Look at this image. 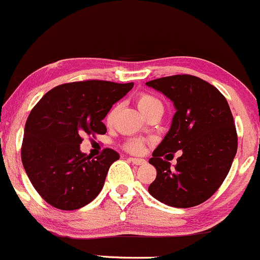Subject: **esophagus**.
I'll return each mask as SVG.
<instances>
[{"instance_id":"esophagus-1","label":"esophagus","mask_w":260,"mask_h":260,"mask_svg":"<svg viewBox=\"0 0 260 260\" xmlns=\"http://www.w3.org/2000/svg\"><path fill=\"white\" fill-rule=\"evenodd\" d=\"M131 163L136 164V166H141V164H145L146 160L145 159H141V158H129Z\"/></svg>"}]
</instances>
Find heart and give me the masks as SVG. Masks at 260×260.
<instances>
[{
  "label": "heart",
  "instance_id": "obj_1",
  "mask_svg": "<svg viewBox=\"0 0 260 260\" xmlns=\"http://www.w3.org/2000/svg\"><path fill=\"white\" fill-rule=\"evenodd\" d=\"M136 105H138L139 110L143 112L145 116H148L150 112H153L156 109H163V105L161 102L156 99L155 96L150 93H145V92H141L136 96ZM117 112V106H114L106 115V122L109 125H111L115 121V117H116ZM125 148L131 153H140L144 149V141L141 139H130L125 144Z\"/></svg>",
  "mask_w": 260,
  "mask_h": 260
}]
</instances>
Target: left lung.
Returning <instances> with one entry per match:
<instances>
[{"label":"left lung","instance_id":"left-lung-1","mask_svg":"<svg viewBox=\"0 0 260 260\" xmlns=\"http://www.w3.org/2000/svg\"><path fill=\"white\" fill-rule=\"evenodd\" d=\"M146 86L161 92L176 107L171 129L149 159L156 169L149 193L172 207L197 206L222 184L238 150L228 101L216 87L189 74L153 79ZM178 150L181 156L171 167L162 156Z\"/></svg>","mask_w":260,"mask_h":260}]
</instances>
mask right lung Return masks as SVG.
Segmentation results:
<instances>
[{
    "instance_id": "1",
    "label": "right lung",
    "mask_w": 260,
    "mask_h": 260,
    "mask_svg": "<svg viewBox=\"0 0 260 260\" xmlns=\"http://www.w3.org/2000/svg\"><path fill=\"white\" fill-rule=\"evenodd\" d=\"M133 86L99 79L73 82L50 89L35 105L25 124L21 160L49 205L71 211L99 196L110 166L120 155L109 148L94 158L82 153V136L106 134L102 120Z\"/></svg>"
}]
</instances>
